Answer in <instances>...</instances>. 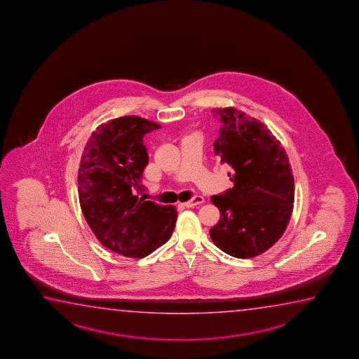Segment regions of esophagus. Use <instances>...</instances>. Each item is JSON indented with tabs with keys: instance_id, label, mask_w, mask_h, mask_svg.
<instances>
[{
	"instance_id": "obj_1",
	"label": "esophagus",
	"mask_w": 359,
	"mask_h": 359,
	"mask_svg": "<svg viewBox=\"0 0 359 359\" xmlns=\"http://www.w3.org/2000/svg\"><path fill=\"white\" fill-rule=\"evenodd\" d=\"M203 203H204V198L198 195V196H194L193 199L189 200V201H187L184 205H185L187 208H194V206H198V205H201Z\"/></svg>"
}]
</instances>
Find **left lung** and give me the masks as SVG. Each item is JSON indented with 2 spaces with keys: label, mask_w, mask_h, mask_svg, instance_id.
Returning a JSON list of instances; mask_svg holds the SVG:
<instances>
[{
  "label": "left lung",
  "mask_w": 359,
  "mask_h": 359,
  "mask_svg": "<svg viewBox=\"0 0 359 359\" xmlns=\"http://www.w3.org/2000/svg\"><path fill=\"white\" fill-rule=\"evenodd\" d=\"M214 153L231 168L233 188L211 196L221 217L210 236L224 252L255 257L280 240L291 217L294 182L286 151L264 123L232 107L216 108Z\"/></svg>",
  "instance_id": "obj_1"
}]
</instances>
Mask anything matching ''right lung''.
<instances>
[{"label":"right lung","mask_w":359,"mask_h":359,"mask_svg":"<svg viewBox=\"0 0 359 359\" xmlns=\"http://www.w3.org/2000/svg\"><path fill=\"white\" fill-rule=\"evenodd\" d=\"M159 124L135 116L100 124L83 151L78 169L82 212L100 243L116 254L142 259L170 238L175 206L145 201L142 177L149 156L147 133Z\"/></svg>","instance_id":"obj_1"}]
</instances>
